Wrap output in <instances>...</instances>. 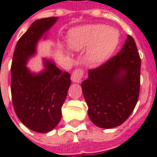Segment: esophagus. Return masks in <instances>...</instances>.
<instances>
[{"instance_id":"34e87169","label":"esophagus","mask_w":157,"mask_h":157,"mask_svg":"<svg viewBox=\"0 0 157 157\" xmlns=\"http://www.w3.org/2000/svg\"><path fill=\"white\" fill-rule=\"evenodd\" d=\"M84 75V71L82 69H77L75 71L72 73L71 75V81L75 83H79L82 81V77Z\"/></svg>"}]
</instances>
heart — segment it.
Here are the masks:
<instances>
[{
    "mask_svg": "<svg viewBox=\"0 0 157 157\" xmlns=\"http://www.w3.org/2000/svg\"><path fill=\"white\" fill-rule=\"evenodd\" d=\"M119 40L118 32L104 24H89L71 29L68 33L69 46L75 51H86V59L92 64H100L111 56ZM65 52L70 54L66 49Z\"/></svg>",
    "mask_w": 157,
    "mask_h": 157,
    "instance_id": "heart-1",
    "label": "heart"
}]
</instances>
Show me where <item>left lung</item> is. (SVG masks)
Instances as JSON below:
<instances>
[{"label": "left lung", "instance_id": "obj_1", "mask_svg": "<svg viewBox=\"0 0 157 157\" xmlns=\"http://www.w3.org/2000/svg\"><path fill=\"white\" fill-rule=\"evenodd\" d=\"M140 64L135 40L128 35L115 56L89 70L82 88L89 118L98 127L119 126L134 111L140 94Z\"/></svg>", "mask_w": 157, "mask_h": 157}]
</instances>
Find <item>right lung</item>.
<instances>
[{
    "label": "right lung",
    "instance_id": "1",
    "mask_svg": "<svg viewBox=\"0 0 157 157\" xmlns=\"http://www.w3.org/2000/svg\"><path fill=\"white\" fill-rule=\"evenodd\" d=\"M58 17L36 20L16 45L11 67V92L17 116L33 131L47 133L61 118V108L71 86V75L51 59H44V70L32 72L27 67L36 55L37 45Z\"/></svg>",
    "mask_w": 157,
    "mask_h": 157
}]
</instances>
